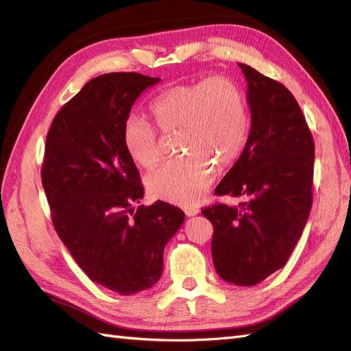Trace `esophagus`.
<instances>
[{
    "instance_id": "obj_1",
    "label": "esophagus",
    "mask_w": 351,
    "mask_h": 351,
    "mask_svg": "<svg viewBox=\"0 0 351 351\" xmlns=\"http://www.w3.org/2000/svg\"><path fill=\"white\" fill-rule=\"evenodd\" d=\"M184 213H185V215H189V217H193V215H197L200 213V210L197 206H185Z\"/></svg>"
}]
</instances>
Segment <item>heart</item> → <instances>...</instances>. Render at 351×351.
<instances>
[{"label": "heart", "instance_id": "heart-1", "mask_svg": "<svg viewBox=\"0 0 351 351\" xmlns=\"http://www.w3.org/2000/svg\"><path fill=\"white\" fill-rule=\"evenodd\" d=\"M151 111L161 131L180 130L178 149L185 152L147 175L146 185L156 199L195 205L214 181V162L232 164L249 137V111L244 93L234 80L214 75L178 84L156 96ZM126 152L143 167L161 158L158 132L140 116L123 123Z\"/></svg>", "mask_w": 351, "mask_h": 351}]
</instances>
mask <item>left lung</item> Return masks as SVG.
<instances>
[{"instance_id": "obj_1", "label": "left lung", "mask_w": 351, "mask_h": 351, "mask_svg": "<svg viewBox=\"0 0 351 351\" xmlns=\"http://www.w3.org/2000/svg\"><path fill=\"white\" fill-rule=\"evenodd\" d=\"M238 66L247 81L252 126L243 154L215 195L244 202L215 204L202 214L214 228L215 271L234 285L252 287L287 264L306 225L315 146L288 88L247 64Z\"/></svg>"}]
</instances>
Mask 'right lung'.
Here are the masks:
<instances>
[{
	"instance_id": "1",
	"label": "right lung",
	"mask_w": 351,
	"mask_h": 351,
	"mask_svg": "<svg viewBox=\"0 0 351 351\" xmlns=\"http://www.w3.org/2000/svg\"><path fill=\"white\" fill-rule=\"evenodd\" d=\"M158 81L137 72L90 80L56 114L45 146L56 232L88 278L122 295L158 282L164 247L185 219L161 200L136 208L145 190L122 140L132 104Z\"/></svg>"
}]
</instances>
